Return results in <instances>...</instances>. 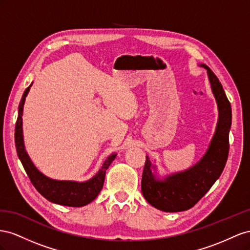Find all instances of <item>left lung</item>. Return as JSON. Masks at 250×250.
<instances>
[{
	"instance_id": "left-lung-1",
	"label": "left lung",
	"mask_w": 250,
	"mask_h": 250,
	"mask_svg": "<svg viewBox=\"0 0 250 250\" xmlns=\"http://www.w3.org/2000/svg\"><path fill=\"white\" fill-rule=\"evenodd\" d=\"M201 66L208 70L212 93L218 104L217 130L208 152L195 167L169 176L165 181L156 179L151 161L146 157L141 179L142 195L149 204L162 211L175 212L191 208L217 181L227 161L231 125L230 103L215 73L206 65Z\"/></svg>"
}]
</instances>
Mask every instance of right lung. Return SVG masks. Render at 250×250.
I'll return each instance as SVG.
<instances>
[{
  "instance_id": "add662e5",
  "label": "right lung",
  "mask_w": 250,
  "mask_h": 250,
  "mask_svg": "<svg viewBox=\"0 0 250 250\" xmlns=\"http://www.w3.org/2000/svg\"><path fill=\"white\" fill-rule=\"evenodd\" d=\"M31 84L28 87L19 105V115L16 124V132H14V140H16V147L19 158L29 177L33 187L37 188L40 194L45 197L47 200L53 203L66 206H73V208H81L92 202L98 196L102 190L104 182L105 170L108 169L112 161L115 159L117 154H112L104 162L102 168L92 179L85 182H74V181H58L52 180L50 178L40 173L35 168L30 158L28 157L23 141V129H22V115L24 103L28 92L30 90Z\"/></svg>"
}]
</instances>
